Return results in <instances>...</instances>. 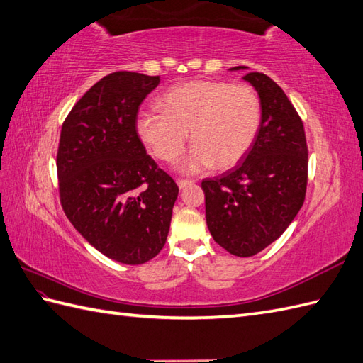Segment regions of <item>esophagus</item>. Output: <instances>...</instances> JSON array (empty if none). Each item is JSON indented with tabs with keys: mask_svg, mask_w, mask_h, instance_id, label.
Listing matches in <instances>:
<instances>
[{
	"mask_svg": "<svg viewBox=\"0 0 363 363\" xmlns=\"http://www.w3.org/2000/svg\"><path fill=\"white\" fill-rule=\"evenodd\" d=\"M176 182H178L179 189H185V187H189V185H191L195 181H191V179H178Z\"/></svg>",
	"mask_w": 363,
	"mask_h": 363,
	"instance_id": "esophagus-1",
	"label": "esophagus"
}]
</instances>
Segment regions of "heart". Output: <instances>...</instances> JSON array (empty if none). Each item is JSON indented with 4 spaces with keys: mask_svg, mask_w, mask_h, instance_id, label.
<instances>
[{
    "mask_svg": "<svg viewBox=\"0 0 363 363\" xmlns=\"http://www.w3.org/2000/svg\"><path fill=\"white\" fill-rule=\"evenodd\" d=\"M159 108L161 112L139 113L138 136L165 162L178 157L189 136L193 145L178 162L185 173L212 165L223 170L240 162L254 143L263 116L250 85L218 80H193L168 89L159 99Z\"/></svg>",
    "mask_w": 363,
    "mask_h": 363,
    "instance_id": "heart-1",
    "label": "heart"
}]
</instances>
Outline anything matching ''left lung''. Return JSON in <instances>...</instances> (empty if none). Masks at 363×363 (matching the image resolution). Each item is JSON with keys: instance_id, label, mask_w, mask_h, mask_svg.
<instances>
[{"instance_id": "obj_1", "label": "left lung", "mask_w": 363, "mask_h": 363, "mask_svg": "<svg viewBox=\"0 0 363 363\" xmlns=\"http://www.w3.org/2000/svg\"><path fill=\"white\" fill-rule=\"evenodd\" d=\"M246 69L244 66L232 71ZM258 92L261 125L241 162L201 182L213 240L229 254L252 257L288 229L305 202L308 145L305 128L284 91L263 72L242 77Z\"/></svg>"}]
</instances>
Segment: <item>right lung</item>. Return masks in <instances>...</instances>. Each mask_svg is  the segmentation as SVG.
<instances>
[{
	"label": "right lung",
	"instance_id": "add662e5",
	"mask_svg": "<svg viewBox=\"0 0 363 363\" xmlns=\"http://www.w3.org/2000/svg\"><path fill=\"white\" fill-rule=\"evenodd\" d=\"M159 82L109 74L62 125L57 173L65 215L91 246L123 264L147 263L162 250L179 193L136 131L139 106Z\"/></svg>",
	"mask_w": 363,
	"mask_h": 363
}]
</instances>
